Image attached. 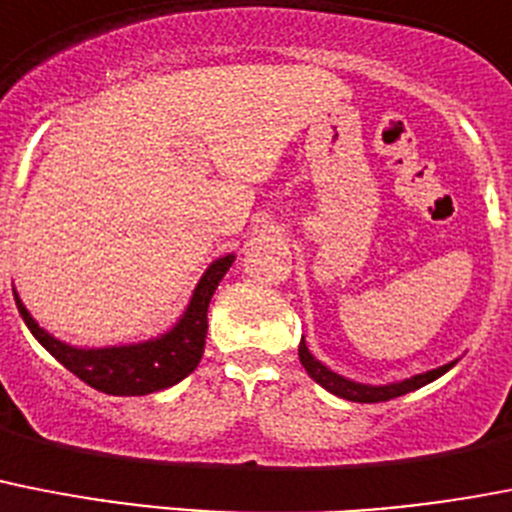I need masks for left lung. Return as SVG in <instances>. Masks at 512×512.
Masks as SVG:
<instances>
[{"label":"left lung","instance_id":"1","mask_svg":"<svg viewBox=\"0 0 512 512\" xmlns=\"http://www.w3.org/2000/svg\"><path fill=\"white\" fill-rule=\"evenodd\" d=\"M298 355H300V362H303L305 373H308L310 378L318 383V386H323L329 393L339 396V399L357 401V404H378V401L396 399V396H404V393H409V391H417V388L427 386V383H432L435 378H440V375L448 373V370L456 365V362H448V365H443V368H435V370H427V373L412 375V378H404V381H399V383H388V386H368V383L349 381V378H344V375H339V373H334V370L326 368L323 362H318L316 357L310 355L308 347H305V339L300 342Z\"/></svg>","mask_w":512,"mask_h":512}]
</instances>
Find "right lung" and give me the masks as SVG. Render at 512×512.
I'll return each instance as SVG.
<instances>
[{
	"label": "right lung",
	"mask_w": 512,
	"mask_h": 512,
	"mask_svg": "<svg viewBox=\"0 0 512 512\" xmlns=\"http://www.w3.org/2000/svg\"><path fill=\"white\" fill-rule=\"evenodd\" d=\"M235 256L227 253L222 259L212 261L204 277L199 279L189 305L183 310V316L170 331L163 336L139 344H121V347H100V349H82L61 342L56 336L48 334L30 316L23 300L15 303L20 316L30 334L46 347V352L74 373L87 386L95 391L111 393V396H144V393L163 391V388L176 386L186 375L194 373L199 360L204 355V342H207V310L214 290L233 266Z\"/></svg>",
	"instance_id": "right-lung-1"
}]
</instances>
